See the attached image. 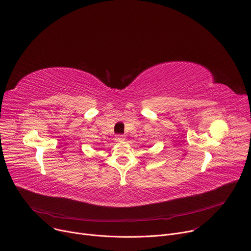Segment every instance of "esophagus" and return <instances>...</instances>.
Segmentation results:
<instances>
[{
	"instance_id": "1",
	"label": "esophagus",
	"mask_w": 251,
	"mask_h": 251,
	"mask_svg": "<svg viewBox=\"0 0 251 251\" xmlns=\"http://www.w3.org/2000/svg\"><path fill=\"white\" fill-rule=\"evenodd\" d=\"M125 135H123V134H117L116 135V141L117 142H123V141H125Z\"/></svg>"
}]
</instances>
